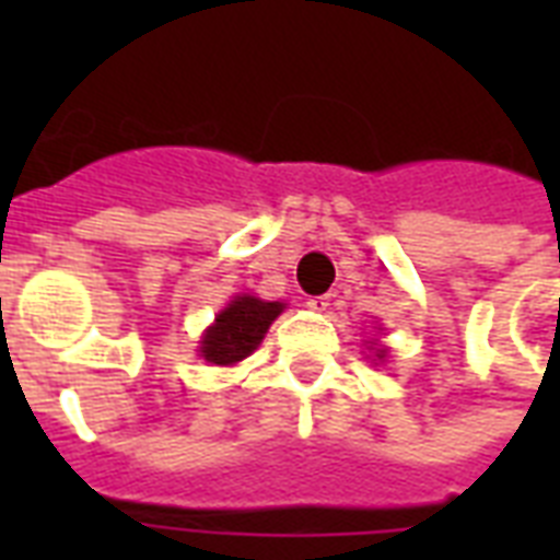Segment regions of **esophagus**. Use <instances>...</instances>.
<instances>
[{
    "instance_id": "34e87169",
    "label": "esophagus",
    "mask_w": 560,
    "mask_h": 560,
    "mask_svg": "<svg viewBox=\"0 0 560 560\" xmlns=\"http://www.w3.org/2000/svg\"><path fill=\"white\" fill-rule=\"evenodd\" d=\"M328 305H331V296H328V293L307 299V307H311V311H328Z\"/></svg>"
}]
</instances>
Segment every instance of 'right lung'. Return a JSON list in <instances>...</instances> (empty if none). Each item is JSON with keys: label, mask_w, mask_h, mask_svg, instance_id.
<instances>
[{"label": "right lung", "mask_w": 560, "mask_h": 560, "mask_svg": "<svg viewBox=\"0 0 560 560\" xmlns=\"http://www.w3.org/2000/svg\"><path fill=\"white\" fill-rule=\"evenodd\" d=\"M281 302H261L255 296H237L226 311H220L200 342V354L214 366H232L249 358L270 323L281 314Z\"/></svg>", "instance_id": "right-lung-1"}]
</instances>
